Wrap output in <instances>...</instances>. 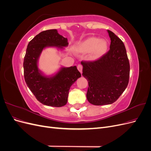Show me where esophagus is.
<instances>
[{"instance_id":"34e87169","label":"esophagus","mask_w":151,"mask_h":151,"mask_svg":"<svg viewBox=\"0 0 151 151\" xmlns=\"http://www.w3.org/2000/svg\"><path fill=\"white\" fill-rule=\"evenodd\" d=\"M77 69L79 70V71L82 73L83 72V66H82L81 65H77Z\"/></svg>"}]
</instances>
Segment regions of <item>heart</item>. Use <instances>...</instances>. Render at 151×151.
<instances>
[{"instance_id": "obj_1", "label": "heart", "mask_w": 151, "mask_h": 151, "mask_svg": "<svg viewBox=\"0 0 151 151\" xmlns=\"http://www.w3.org/2000/svg\"><path fill=\"white\" fill-rule=\"evenodd\" d=\"M108 49V42L106 40L98 38L89 37L79 42L76 50L81 53L89 52V58L91 60H96L103 57Z\"/></svg>"}]
</instances>
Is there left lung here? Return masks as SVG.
<instances>
[{"label":"left lung","mask_w":151,"mask_h":151,"mask_svg":"<svg viewBox=\"0 0 151 151\" xmlns=\"http://www.w3.org/2000/svg\"><path fill=\"white\" fill-rule=\"evenodd\" d=\"M111 40L110 50L94 62H81L83 76L88 81L86 97L94 105L115 102L129 84L130 63L122 41L107 30Z\"/></svg>","instance_id":"1"}]
</instances>
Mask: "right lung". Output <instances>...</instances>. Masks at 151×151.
Listing matches in <instances>:
<instances>
[{
	"mask_svg": "<svg viewBox=\"0 0 151 151\" xmlns=\"http://www.w3.org/2000/svg\"><path fill=\"white\" fill-rule=\"evenodd\" d=\"M67 38L57 29L41 32L29 42L24 58L26 83L38 101L53 107H61L67 103L71 86L81 77L76 66L62 67L55 74L46 76L38 68V60L46 48L63 50L68 46Z\"/></svg>",
	"mask_w": 151,
	"mask_h": 151,
	"instance_id": "1",
	"label": "right lung"
}]
</instances>
